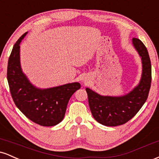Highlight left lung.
Here are the masks:
<instances>
[{
  "label": "left lung",
  "instance_id": "1",
  "mask_svg": "<svg viewBox=\"0 0 159 159\" xmlns=\"http://www.w3.org/2000/svg\"><path fill=\"white\" fill-rule=\"evenodd\" d=\"M132 43L143 63L142 78L138 87L121 97L100 96L86 88L93 116L102 125L116 126L127 123L135 116L148 98L152 81L150 58L147 48L139 39L134 37Z\"/></svg>",
  "mask_w": 159,
  "mask_h": 159
}]
</instances>
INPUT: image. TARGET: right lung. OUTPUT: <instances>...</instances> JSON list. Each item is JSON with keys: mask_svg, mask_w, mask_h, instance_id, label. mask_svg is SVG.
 <instances>
[{"mask_svg": "<svg viewBox=\"0 0 159 159\" xmlns=\"http://www.w3.org/2000/svg\"><path fill=\"white\" fill-rule=\"evenodd\" d=\"M26 34L17 40L9 57L7 76L11 96L29 120L43 126H53L63 120L69 98L81 84L75 82L45 90L34 87L20 66L19 44Z\"/></svg>", "mask_w": 159, "mask_h": 159, "instance_id": "1", "label": "right lung"}]
</instances>
